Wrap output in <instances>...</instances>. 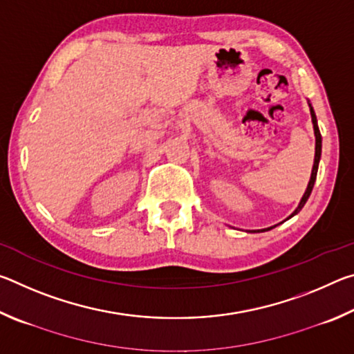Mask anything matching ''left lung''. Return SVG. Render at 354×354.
Wrapping results in <instances>:
<instances>
[{"label":"left lung","mask_w":354,"mask_h":354,"mask_svg":"<svg viewBox=\"0 0 354 354\" xmlns=\"http://www.w3.org/2000/svg\"><path fill=\"white\" fill-rule=\"evenodd\" d=\"M308 104H309L310 118H313L314 134H315V156H314V165H313V171H310V179H309V183H308V187H306V190H304V194H303V196H301V200H299V203H298V206H297L295 211H293V212H292V214L289 215V217H287L286 220H289V218H292V217H293V215H297L299 211H301L303 206L306 205V201H308V198H309L310 192H313V187H314V183H315V178H317V170H319V162H320V156H322V134H320L319 124H317V117H315L314 107H313V104L309 103V101H308ZM286 220H284V221H286ZM281 223H283V221H281ZM281 223H278V225H281ZM278 225H273V226H270V227H263V230H254V231H250V232H263V231H270L272 227L278 226Z\"/></svg>","instance_id":"8db88e82"}]
</instances>
